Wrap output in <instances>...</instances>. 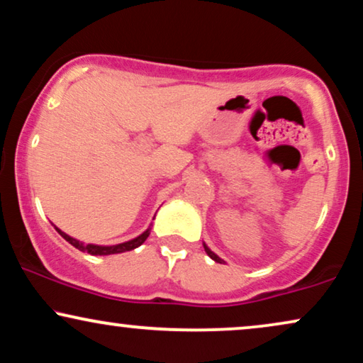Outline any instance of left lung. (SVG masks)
I'll return each mask as SVG.
<instances>
[{"mask_svg": "<svg viewBox=\"0 0 363 363\" xmlns=\"http://www.w3.org/2000/svg\"><path fill=\"white\" fill-rule=\"evenodd\" d=\"M203 246H204V251H206V253H208V256H209V258H211V259H214V261H216V263H224V261H223L221 258H219V256H218V255H216V253H213V251H211V250H209V247H208V246H206V242H203Z\"/></svg>", "mask_w": 363, "mask_h": 363, "instance_id": "obj_1", "label": "left lung"}]
</instances>
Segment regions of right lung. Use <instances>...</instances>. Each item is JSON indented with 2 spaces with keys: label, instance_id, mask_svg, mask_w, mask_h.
Returning <instances> with one entry per match:
<instances>
[{
  "label": "right lung",
  "instance_id": "add662e5",
  "mask_svg": "<svg viewBox=\"0 0 363 363\" xmlns=\"http://www.w3.org/2000/svg\"><path fill=\"white\" fill-rule=\"evenodd\" d=\"M55 229L58 231V235L63 238V240L70 242L72 246H75L77 250L84 251V253H89V255H94V256H107V255H118V253H125V251H132L135 250V247H139L142 242H144L145 240H147L149 235H150V229L152 228H147L145 229L142 235H139L137 238H134V240L130 241H125V242H121V245H112V246H100V245H85V242H82L79 240H75V238L68 236L67 233H63L62 229H58L57 226H55Z\"/></svg>",
  "mask_w": 363,
  "mask_h": 363
}]
</instances>
